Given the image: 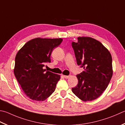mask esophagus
Returning a JSON list of instances; mask_svg holds the SVG:
<instances>
[{
	"instance_id": "esophagus-1",
	"label": "esophagus",
	"mask_w": 125,
	"mask_h": 125,
	"mask_svg": "<svg viewBox=\"0 0 125 125\" xmlns=\"http://www.w3.org/2000/svg\"><path fill=\"white\" fill-rule=\"evenodd\" d=\"M63 77H64L65 79H68L70 77V75H64Z\"/></svg>"
}]
</instances>
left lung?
<instances>
[{
    "mask_svg": "<svg viewBox=\"0 0 125 125\" xmlns=\"http://www.w3.org/2000/svg\"><path fill=\"white\" fill-rule=\"evenodd\" d=\"M72 45L77 64L84 69L76 75L78 83L72 91L83 101L94 100L112 79V56L101 42L90 37H78V42H72Z\"/></svg>",
    "mask_w": 125,
    "mask_h": 125,
    "instance_id": "8db88e82",
    "label": "left lung"
}]
</instances>
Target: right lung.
Masks as SVG:
<instances>
[{
	"mask_svg": "<svg viewBox=\"0 0 125 125\" xmlns=\"http://www.w3.org/2000/svg\"><path fill=\"white\" fill-rule=\"evenodd\" d=\"M63 39L37 38L26 42L15 57L14 74L24 94L33 101H44L52 94L60 75L43 69L50 63L53 49Z\"/></svg>",
	"mask_w": 125,
	"mask_h": 125,
	"instance_id": "1",
	"label": "right lung"
}]
</instances>
